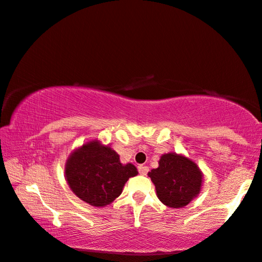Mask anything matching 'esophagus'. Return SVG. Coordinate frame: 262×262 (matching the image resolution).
Instances as JSON below:
<instances>
[{
  "label": "esophagus",
  "instance_id": "1",
  "mask_svg": "<svg viewBox=\"0 0 262 262\" xmlns=\"http://www.w3.org/2000/svg\"><path fill=\"white\" fill-rule=\"evenodd\" d=\"M148 171H149V168L147 167V165H139V172H140V175H147L148 173Z\"/></svg>",
  "mask_w": 262,
  "mask_h": 262
}]
</instances>
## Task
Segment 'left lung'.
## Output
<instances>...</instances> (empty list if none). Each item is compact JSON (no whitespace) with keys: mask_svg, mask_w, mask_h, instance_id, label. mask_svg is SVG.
<instances>
[{"mask_svg":"<svg viewBox=\"0 0 262 262\" xmlns=\"http://www.w3.org/2000/svg\"><path fill=\"white\" fill-rule=\"evenodd\" d=\"M148 176L155 184L160 201L173 209L188 205L202 189L201 169L193 161L176 152L162 155L159 168L152 169Z\"/></svg>","mask_w":262,"mask_h":262,"instance_id":"8db88e82","label":"left lung"}]
</instances>
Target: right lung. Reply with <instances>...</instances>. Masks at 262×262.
<instances>
[{
	"label": "right lung",
	"instance_id": "obj_1",
	"mask_svg": "<svg viewBox=\"0 0 262 262\" xmlns=\"http://www.w3.org/2000/svg\"><path fill=\"white\" fill-rule=\"evenodd\" d=\"M138 175L134 164H122L118 152L98 140L76 149L66 161L65 178L73 193L87 204L102 207L122 192L126 182Z\"/></svg>",
	"mask_w": 262,
	"mask_h": 262
}]
</instances>
